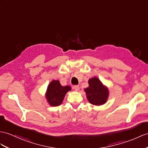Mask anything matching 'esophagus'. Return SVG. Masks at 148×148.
Here are the masks:
<instances>
[{"mask_svg": "<svg viewBox=\"0 0 148 148\" xmlns=\"http://www.w3.org/2000/svg\"><path fill=\"white\" fill-rule=\"evenodd\" d=\"M73 88L75 91H78L79 89H80V86H79L78 85H74L73 86Z\"/></svg>", "mask_w": 148, "mask_h": 148, "instance_id": "obj_1", "label": "esophagus"}]
</instances>
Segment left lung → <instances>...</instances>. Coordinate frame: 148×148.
I'll return each mask as SVG.
<instances>
[{
  "label": "left lung",
  "mask_w": 148,
  "mask_h": 148,
  "mask_svg": "<svg viewBox=\"0 0 148 148\" xmlns=\"http://www.w3.org/2000/svg\"><path fill=\"white\" fill-rule=\"evenodd\" d=\"M88 85V87L84 89L88 102L95 106L105 103L109 97V89L96 77L89 79Z\"/></svg>",
  "instance_id": "obj_1"
}]
</instances>
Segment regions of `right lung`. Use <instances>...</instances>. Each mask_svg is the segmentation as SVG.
Returning a JSON list of instances; mask_svg holds the SVG:
<instances>
[{
    "instance_id": "obj_1",
    "label": "right lung",
    "mask_w": 148,
    "mask_h": 148,
    "mask_svg": "<svg viewBox=\"0 0 148 148\" xmlns=\"http://www.w3.org/2000/svg\"><path fill=\"white\" fill-rule=\"evenodd\" d=\"M71 90V86H62L59 80H53L47 88L46 98L51 106L56 107L62 103L66 93Z\"/></svg>"
}]
</instances>
